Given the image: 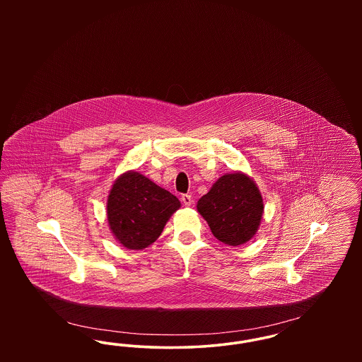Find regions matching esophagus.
Masks as SVG:
<instances>
[{
  "mask_svg": "<svg viewBox=\"0 0 362 362\" xmlns=\"http://www.w3.org/2000/svg\"><path fill=\"white\" fill-rule=\"evenodd\" d=\"M180 199H182V202H183V205H185V206H191V204H192V198H191V195H189V194H183Z\"/></svg>",
  "mask_w": 362,
  "mask_h": 362,
  "instance_id": "obj_1",
  "label": "esophagus"
}]
</instances>
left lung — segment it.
<instances>
[{"instance_id": "left-lung-1", "label": "left lung", "mask_w": 362, "mask_h": 362, "mask_svg": "<svg viewBox=\"0 0 362 362\" xmlns=\"http://www.w3.org/2000/svg\"><path fill=\"white\" fill-rule=\"evenodd\" d=\"M263 209L257 183L243 173L223 175L197 204L214 238L233 247L255 236Z\"/></svg>"}]
</instances>
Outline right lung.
<instances>
[{
  "mask_svg": "<svg viewBox=\"0 0 362 362\" xmlns=\"http://www.w3.org/2000/svg\"><path fill=\"white\" fill-rule=\"evenodd\" d=\"M179 199L151 179L127 171L114 182L107 198V220L114 238L127 250H144L157 240Z\"/></svg>",
  "mask_w": 362,
  "mask_h": 362,
  "instance_id": "1",
  "label": "right lung"
}]
</instances>
